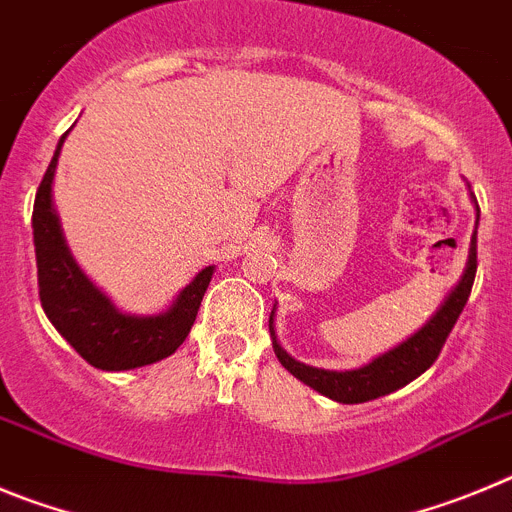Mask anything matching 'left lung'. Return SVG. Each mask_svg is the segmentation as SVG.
Instances as JSON below:
<instances>
[{"mask_svg": "<svg viewBox=\"0 0 512 512\" xmlns=\"http://www.w3.org/2000/svg\"><path fill=\"white\" fill-rule=\"evenodd\" d=\"M474 275H477V232H474L472 247H469L467 270H464L457 288L449 293L444 306L436 311V316H431V321L423 329H418L408 342L398 344V347L385 352L382 357L372 359L370 365L359 367V370L331 372L303 365V362H296V359L283 352V347L275 342V334L273 349L278 354L280 365L293 377L306 382L308 388L319 390L321 395L339 400V403H367V400H375L380 395H388L393 390L403 388V385L416 380L418 375H423L428 367L434 365L436 357L444 349L446 336L451 334L459 313L467 306ZM270 326H273V313H270Z\"/></svg>", "mask_w": 512, "mask_h": 512, "instance_id": "8db88e82", "label": "left lung"}]
</instances>
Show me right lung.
<instances>
[{"instance_id":"1","label":"right lung","mask_w":512,"mask_h":512,"mask_svg":"<svg viewBox=\"0 0 512 512\" xmlns=\"http://www.w3.org/2000/svg\"><path fill=\"white\" fill-rule=\"evenodd\" d=\"M68 135V132H66ZM66 135L61 137L55 155L40 181L32 209V237L38 260V288L43 311L58 334L76 349L96 370H135L170 357L191 331L204 293L211 283L214 267H204L176 303L160 316H124L109 303L107 296L86 280L78 270L63 239L61 224L53 211V176Z\"/></svg>"}]
</instances>
